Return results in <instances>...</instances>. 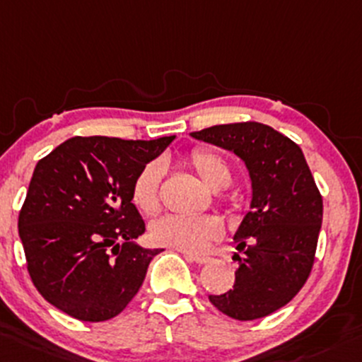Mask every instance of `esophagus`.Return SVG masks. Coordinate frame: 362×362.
Masks as SVG:
<instances>
[{
    "label": "esophagus",
    "instance_id": "1",
    "mask_svg": "<svg viewBox=\"0 0 362 362\" xmlns=\"http://www.w3.org/2000/svg\"><path fill=\"white\" fill-rule=\"evenodd\" d=\"M185 258H187L189 262H196V264H199V265L208 264V262L211 260L210 257H201V255H185Z\"/></svg>",
    "mask_w": 362,
    "mask_h": 362
}]
</instances>
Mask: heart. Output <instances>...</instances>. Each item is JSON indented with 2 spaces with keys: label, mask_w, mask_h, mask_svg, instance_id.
Masks as SVG:
<instances>
[{
  "label": "heart",
  "mask_w": 362,
  "mask_h": 362,
  "mask_svg": "<svg viewBox=\"0 0 362 362\" xmlns=\"http://www.w3.org/2000/svg\"><path fill=\"white\" fill-rule=\"evenodd\" d=\"M191 165L210 191H222L230 184V170L220 156L208 151H194ZM163 178V163L152 161L136 175L132 187L133 204L142 213L159 210V184ZM151 239L159 246L182 251L185 255L203 253L210 241L222 232L215 216L165 215L151 223Z\"/></svg>",
  "instance_id": "1"
}]
</instances>
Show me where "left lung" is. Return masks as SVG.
Returning <instances> with one entry per match:
<instances>
[{"mask_svg":"<svg viewBox=\"0 0 362 362\" xmlns=\"http://www.w3.org/2000/svg\"><path fill=\"white\" fill-rule=\"evenodd\" d=\"M192 139L234 152L251 180L250 211L235 230L234 288L210 295L220 312L251 321L281 309L300 291L314 264L322 197L302 149L267 124H218Z\"/></svg>","mask_w":362,"mask_h":362,"instance_id":"1","label":"left lung"}]
</instances>
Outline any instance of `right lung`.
Listing matches in <instances>:
<instances>
[{"label":"right lung","mask_w":362,"mask_h":362,"mask_svg":"<svg viewBox=\"0 0 362 362\" xmlns=\"http://www.w3.org/2000/svg\"><path fill=\"white\" fill-rule=\"evenodd\" d=\"M173 140L72 136L37 161L18 235L30 279L48 303L98 322L116 317L139 293L161 250L135 243L146 223L132 187Z\"/></svg>","instance_id":"obj_1"}]
</instances>
